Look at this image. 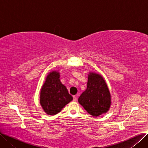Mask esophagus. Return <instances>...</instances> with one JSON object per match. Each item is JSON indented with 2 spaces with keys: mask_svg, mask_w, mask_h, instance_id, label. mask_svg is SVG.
Returning <instances> with one entry per match:
<instances>
[{
  "mask_svg": "<svg viewBox=\"0 0 148 148\" xmlns=\"http://www.w3.org/2000/svg\"><path fill=\"white\" fill-rule=\"evenodd\" d=\"M73 101H77V97H76V96H74V97H73Z\"/></svg>",
  "mask_w": 148,
  "mask_h": 148,
  "instance_id": "esophagus-1",
  "label": "esophagus"
}]
</instances>
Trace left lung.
Here are the masks:
<instances>
[{
    "mask_svg": "<svg viewBox=\"0 0 148 148\" xmlns=\"http://www.w3.org/2000/svg\"><path fill=\"white\" fill-rule=\"evenodd\" d=\"M78 101L88 113L95 117L109 110L111 95L103 77L99 74L90 72L88 74L87 88Z\"/></svg>",
    "mask_w": 148,
    "mask_h": 148,
    "instance_id": "1",
    "label": "left lung"
}]
</instances>
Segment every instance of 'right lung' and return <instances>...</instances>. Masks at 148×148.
Listing matches in <instances>:
<instances>
[{
  "label": "right lung",
  "instance_id": "right-lung-1",
  "mask_svg": "<svg viewBox=\"0 0 148 148\" xmlns=\"http://www.w3.org/2000/svg\"><path fill=\"white\" fill-rule=\"evenodd\" d=\"M59 77L58 71L49 73L41 89L40 104L44 112L50 115L59 113L73 99Z\"/></svg>",
  "mask_w": 148,
  "mask_h": 148
}]
</instances>
